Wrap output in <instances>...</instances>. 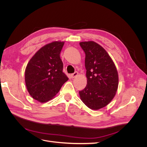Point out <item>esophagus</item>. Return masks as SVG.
Segmentation results:
<instances>
[{
	"label": "esophagus",
	"mask_w": 147,
	"mask_h": 147,
	"mask_svg": "<svg viewBox=\"0 0 147 147\" xmlns=\"http://www.w3.org/2000/svg\"><path fill=\"white\" fill-rule=\"evenodd\" d=\"M78 73L77 72H74V74H71V77H72V78H75L76 77L77 75H78Z\"/></svg>",
	"instance_id": "esophagus-1"
}]
</instances>
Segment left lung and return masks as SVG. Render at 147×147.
<instances>
[{
  "label": "left lung",
  "instance_id": "8db88e82",
  "mask_svg": "<svg viewBox=\"0 0 147 147\" xmlns=\"http://www.w3.org/2000/svg\"><path fill=\"white\" fill-rule=\"evenodd\" d=\"M80 45L85 53L87 84L79 91L80 99L88 107L99 110L107 105L116 94L118 74L113 60L105 49L93 41Z\"/></svg>",
  "mask_w": 147,
  "mask_h": 147
}]
</instances>
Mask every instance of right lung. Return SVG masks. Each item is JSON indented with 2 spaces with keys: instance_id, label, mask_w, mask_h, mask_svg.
Listing matches in <instances>:
<instances>
[{
  "instance_id": "right-lung-1",
  "label": "right lung",
  "mask_w": 147,
  "mask_h": 147,
  "mask_svg": "<svg viewBox=\"0 0 147 147\" xmlns=\"http://www.w3.org/2000/svg\"><path fill=\"white\" fill-rule=\"evenodd\" d=\"M64 42L47 44L30 59L25 70L26 88L33 99L42 103L54 97L69 78L63 72L60 53Z\"/></svg>"
}]
</instances>
